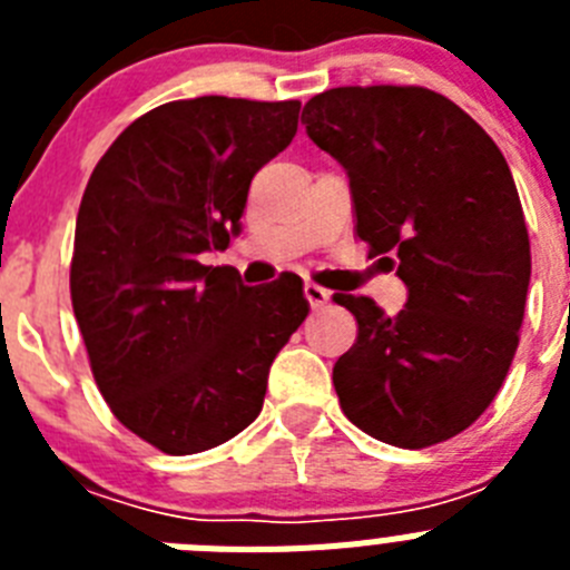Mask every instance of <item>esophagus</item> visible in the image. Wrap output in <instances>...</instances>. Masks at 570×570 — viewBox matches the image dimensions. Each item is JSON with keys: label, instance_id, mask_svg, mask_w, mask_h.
I'll return each mask as SVG.
<instances>
[{"label": "esophagus", "instance_id": "esophagus-1", "mask_svg": "<svg viewBox=\"0 0 570 570\" xmlns=\"http://www.w3.org/2000/svg\"><path fill=\"white\" fill-rule=\"evenodd\" d=\"M305 299L311 302V308H322L325 302L331 299V291L320 288V285H314V282H305Z\"/></svg>", "mask_w": 570, "mask_h": 570}]
</instances>
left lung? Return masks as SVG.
Returning a JSON list of instances; mask_svg holds the SVG:
<instances>
[{"label":"left lung","mask_w":570,"mask_h":570,"mask_svg":"<svg viewBox=\"0 0 570 570\" xmlns=\"http://www.w3.org/2000/svg\"><path fill=\"white\" fill-rule=\"evenodd\" d=\"M302 125L345 168L356 236L407 285L396 316L334 296L360 325L334 365L342 411L387 445L451 440L520 345L531 242L505 156L460 105L414 85L331 88Z\"/></svg>","instance_id":"1"}]
</instances>
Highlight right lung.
I'll list each match as a JSON object with an SVG mask.
<instances>
[{"label": "right lung", "mask_w": 570, "mask_h": 570, "mask_svg": "<svg viewBox=\"0 0 570 570\" xmlns=\"http://www.w3.org/2000/svg\"><path fill=\"white\" fill-rule=\"evenodd\" d=\"M299 102L196 97L130 122L88 179L70 302L114 416L163 454L223 445L259 416L268 371L308 316L299 276L248 288L203 265L239 234L256 170Z\"/></svg>", "instance_id": "right-lung-1"}]
</instances>
